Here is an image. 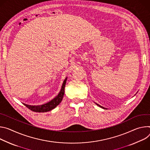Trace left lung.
Returning a JSON list of instances; mask_svg holds the SVG:
<instances>
[{"label":"left lung","mask_w":150,"mask_h":150,"mask_svg":"<svg viewBox=\"0 0 150 150\" xmlns=\"http://www.w3.org/2000/svg\"><path fill=\"white\" fill-rule=\"evenodd\" d=\"M97 105H98V106H99V107H102V108H104V107H101V106H100V105H98V104H97ZM104 109H105V108H104Z\"/></svg>","instance_id":"obj_1"}]
</instances>
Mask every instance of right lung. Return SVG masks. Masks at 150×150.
Masks as SVG:
<instances>
[{
  "mask_svg": "<svg viewBox=\"0 0 150 150\" xmlns=\"http://www.w3.org/2000/svg\"><path fill=\"white\" fill-rule=\"evenodd\" d=\"M66 81H67V78L64 80V81L63 82L61 91L59 92V94L51 101H49L47 103L43 105H37V106L36 105H34V106L29 105H27L25 104H24V105L25 106H26L30 110H31L33 111H35V112H47V111L52 110V109L55 108L57 105H58L62 101L64 95V88H65V83H66Z\"/></svg>",
  "mask_w": 150,
  "mask_h": 150,
  "instance_id": "right-lung-1",
  "label": "right lung"
}]
</instances>
